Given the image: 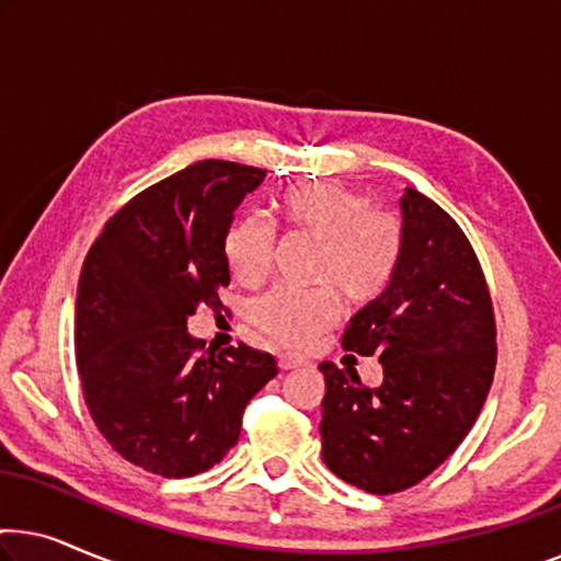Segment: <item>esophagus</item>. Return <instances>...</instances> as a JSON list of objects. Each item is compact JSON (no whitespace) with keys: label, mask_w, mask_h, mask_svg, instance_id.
Here are the masks:
<instances>
[{"label":"esophagus","mask_w":561,"mask_h":561,"mask_svg":"<svg viewBox=\"0 0 561 561\" xmlns=\"http://www.w3.org/2000/svg\"><path fill=\"white\" fill-rule=\"evenodd\" d=\"M301 365H306L301 357H290V355H280L278 357L280 370H296V367H301Z\"/></svg>","instance_id":"34e87169"}]
</instances>
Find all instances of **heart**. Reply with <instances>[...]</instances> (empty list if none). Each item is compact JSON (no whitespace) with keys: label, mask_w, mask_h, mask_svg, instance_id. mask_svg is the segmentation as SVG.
Instances as JSON below:
<instances>
[{"label":"heart","mask_w":561,"mask_h":561,"mask_svg":"<svg viewBox=\"0 0 561 561\" xmlns=\"http://www.w3.org/2000/svg\"><path fill=\"white\" fill-rule=\"evenodd\" d=\"M278 209L290 229L321 240L317 278L324 286H275L252 301L250 319L275 344L298 350L340 317V290L352 306L386 294L403 257V227L393 214L367 206L363 194L334 181L288 188ZM225 252L234 278L255 286L273 267V229L244 217L229 229Z\"/></svg>","instance_id":"obj_1"}]
</instances>
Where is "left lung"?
<instances>
[{"label":"left lung","mask_w":561,"mask_h":561,"mask_svg":"<svg viewBox=\"0 0 561 561\" xmlns=\"http://www.w3.org/2000/svg\"><path fill=\"white\" fill-rule=\"evenodd\" d=\"M403 257L386 294L350 319L344 350L378 355L382 382L321 363V457L365 493L416 485L480 416L495 373V317L480 260L439 204L405 188Z\"/></svg>","instance_id":"obj_1"}]
</instances>
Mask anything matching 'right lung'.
<instances>
[{
	"label": "right lung",
	"mask_w": 561,
	"mask_h": 561,
	"mask_svg": "<svg viewBox=\"0 0 561 561\" xmlns=\"http://www.w3.org/2000/svg\"><path fill=\"white\" fill-rule=\"evenodd\" d=\"M263 168L198 160L145 188L91 244L76 296V363L89 413L127 462L163 478L209 470L240 439L273 355L206 350L196 309H225V242Z\"/></svg>",
	"instance_id": "add662e5"
}]
</instances>
